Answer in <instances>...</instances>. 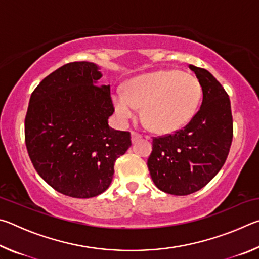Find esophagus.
I'll use <instances>...</instances> for the list:
<instances>
[{"label":"esophagus","mask_w":259,"mask_h":259,"mask_svg":"<svg viewBox=\"0 0 259 259\" xmlns=\"http://www.w3.org/2000/svg\"><path fill=\"white\" fill-rule=\"evenodd\" d=\"M139 139H142V135H139L137 133H135V131H133V133H131V140H133V143L138 142Z\"/></svg>","instance_id":"obj_1"}]
</instances>
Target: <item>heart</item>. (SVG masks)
I'll return each instance as SVG.
<instances>
[{
	"mask_svg": "<svg viewBox=\"0 0 259 259\" xmlns=\"http://www.w3.org/2000/svg\"><path fill=\"white\" fill-rule=\"evenodd\" d=\"M202 88L198 78L176 69H160L138 75L115 90L112 104L117 117L126 122L142 107V117L153 131L175 133L198 112Z\"/></svg>",
	"mask_w": 259,
	"mask_h": 259,
	"instance_id": "heart-1",
	"label": "heart"
}]
</instances>
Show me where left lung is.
Returning a JSON list of instances; mask_svg holds the SVG:
<instances>
[{"label": "left lung", "instance_id": "8db88e82", "mask_svg": "<svg viewBox=\"0 0 259 259\" xmlns=\"http://www.w3.org/2000/svg\"><path fill=\"white\" fill-rule=\"evenodd\" d=\"M202 88V105L183 129L153 138L147 160L152 181L172 195L201 190L224 165L233 138L229 95L207 69L190 65Z\"/></svg>", "mask_w": 259, "mask_h": 259}]
</instances>
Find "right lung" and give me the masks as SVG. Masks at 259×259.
I'll return each mask as SVG.
<instances>
[{"label":"right lung","instance_id":"1","mask_svg":"<svg viewBox=\"0 0 259 259\" xmlns=\"http://www.w3.org/2000/svg\"><path fill=\"white\" fill-rule=\"evenodd\" d=\"M99 67L74 61L56 69L33 91L25 142L37 174L61 194L89 199L111 185L114 163L131 146L128 131L114 130L109 85Z\"/></svg>","mask_w":259,"mask_h":259}]
</instances>
